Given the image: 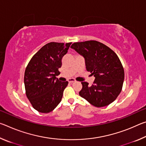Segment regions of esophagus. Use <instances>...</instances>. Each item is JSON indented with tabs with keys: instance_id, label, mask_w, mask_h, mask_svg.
<instances>
[{
	"instance_id": "esophagus-1",
	"label": "esophagus",
	"mask_w": 146,
	"mask_h": 146,
	"mask_svg": "<svg viewBox=\"0 0 146 146\" xmlns=\"http://www.w3.org/2000/svg\"><path fill=\"white\" fill-rule=\"evenodd\" d=\"M68 82H69V83H73L74 82H75V79L70 78V79H68Z\"/></svg>"
}]
</instances>
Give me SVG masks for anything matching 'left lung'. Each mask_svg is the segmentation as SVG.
Instances as JSON below:
<instances>
[{
    "label": "left lung",
    "mask_w": 146,
    "mask_h": 146,
    "mask_svg": "<svg viewBox=\"0 0 146 146\" xmlns=\"http://www.w3.org/2000/svg\"><path fill=\"white\" fill-rule=\"evenodd\" d=\"M71 48L84 57L86 70L95 77L91 86L81 82L80 97L98 108L112 103L122 91L124 80V70L117 54L96 40L75 42Z\"/></svg>",
    "instance_id": "8db88e82"
}]
</instances>
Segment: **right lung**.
<instances>
[{
    "label": "right lung",
    "mask_w": 146,
    "mask_h": 146,
    "mask_svg": "<svg viewBox=\"0 0 146 146\" xmlns=\"http://www.w3.org/2000/svg\"><path fill=\"white\" fill-rule=\"evenodd\" d=\"M71 42H51L33 56L24 73L26 95L33 108L48 113L60 102L68 81L60 82L56 76L60 72L62 58L68 53Z\"/></svg>",
    "instance_id": "add662e5"
}]
</instances>
